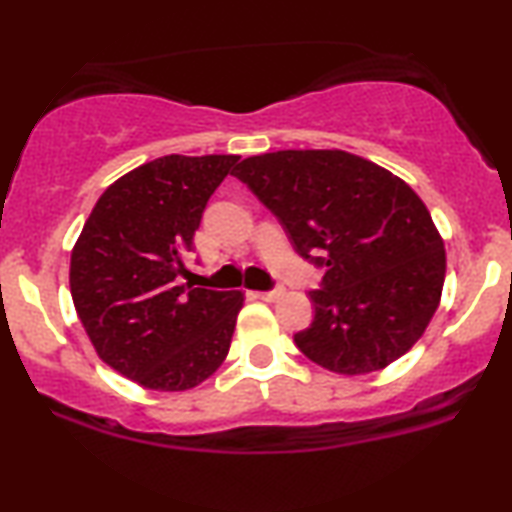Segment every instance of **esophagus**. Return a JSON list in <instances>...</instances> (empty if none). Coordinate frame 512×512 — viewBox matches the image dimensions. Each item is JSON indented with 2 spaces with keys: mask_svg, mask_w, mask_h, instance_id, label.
<instances>
[{
  "mask_svg": "<svg viewBox=\"0 0 512 512\" xmlns=\"http://www.w3.org/2000/svg\"><path fill=\"white\" fill-rule=\"evenodd\" d=\"M282 289H275V291H256L254 296L261 298V300H268V303H272V300H277L279 296H282Z\"/></svg>",
  "mask_w": 512,
  "mask_h": 512,
  "instance_id": "obj_1",
  "label": "esophagus"
}]
</instances>
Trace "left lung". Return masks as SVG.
<instances>
[{
	"label": "left lung",
	"instance_id": "8db88e82",
	"mask_svg": "<svg viewBox=\"0 0 512 512\" xmlns=\"http://www.w3.org/2000/svg\"><path fill=\"white\" fill-rule=\"evenodd\" d=\"M233 174L277 216L293 247L324 272L314 321L296 333L307 359L368 375L410 352L440 305L445 244L401 177L340 149L244 158ZM317 248L321 257H310Z\"/></svg>",
	"mask_w": 512,
	"mask_h": 512
}]
</instances>
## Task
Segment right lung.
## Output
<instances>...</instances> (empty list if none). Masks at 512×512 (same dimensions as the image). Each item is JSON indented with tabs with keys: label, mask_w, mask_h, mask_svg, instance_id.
I'll list each match as a JSON object with an SVG mask.
<instances>
[{
	"label": "right lung",
	"mask_w": 512,
	"mask_h": 512,
	"mask_svg": "<svg viewBox=\"0 0 512 512\" xmlns=\"http://www.w3.org/2000/svg\"><path fill=\"white\" fill-rule=\"evenodd\" d=\"M240 156H163L100 195L69 291L100 359L139 387L186 391L226 361L242 291L177 284L207 200Z\"/></svg>",
	"instance_id": "1"
}]
</instances>
